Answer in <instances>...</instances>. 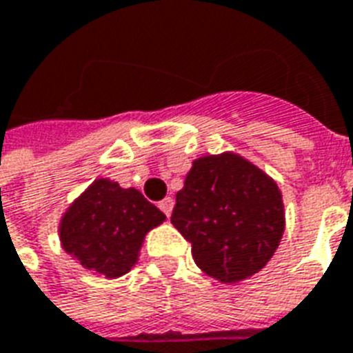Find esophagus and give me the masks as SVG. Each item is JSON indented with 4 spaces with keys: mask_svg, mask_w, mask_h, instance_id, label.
<instances>
[{
    "mask_svg": "<svg viewBox=\"0 0 353 353\" xmlns=\"http://www.w3.org/2000/svg\"><path fill=\"white\" fill-rule=\"evenodd\" d=\"M173 207H174L173 197H165L163 201H159V208H161V212H163L165 216H171V212H173Z\"/></svg>",
    "mask_w": 353,
    "mask_h": 353,
    "instance_id": "obj_1",
    "label": "esophagus"
}]
</instances>
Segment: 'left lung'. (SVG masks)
Masks as SVG:
<instances>
[{
	"label": "left lung",
	"instance_id": "obj_1",
	"mask_svg": "<svg viewBox=\"0 0 353 353\" xmlns=\"http://www.w3.org/2000/svg\"><path fill=\"white\" fill-rule=\"evenodd\" d=\"M171 223L192 243L205 274L223 284L269 263L285 230L279 184L235 152L194 159L176 194Z\"/></svg>",
	"mask_w": 353,
	"mask_h": 353
}]
</instances>
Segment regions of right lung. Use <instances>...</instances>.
<instances>
[{
	"instance_id": "right-lung-1",
	"label": "right lung",
	"mask_w": 353,
	"mask_h": 353,
	"mask_svg": "<svg viewBox=\"0 0 353 353\" xmlns=\"http://www.w3.org/2000/svg\"><path fill=\"white\" fill-rule=\"evenodd\" d=\"M165 222V214L135 188L95 179L68 207L60 220L61 248L79 263L118 279L139 261L146 233Z\"/></svg>"
}]
</instances>
